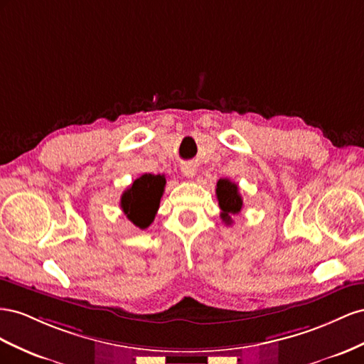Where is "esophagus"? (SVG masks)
Listing matches in <instances>:
<instances>
[{"mask_svg": "<svg viewBox=\"0 0 364 364\" xmlns=\"http://www.w3.org/2000/svg\"><path fill=\"white\" fill-rule=\"evenodd\" d=\"M181 172L184 176H188V178H193V176L196 175V168L191 163H186L181 166Z\"/></svg>", "mask_w": 364, "mask_h": 364, "instance_id": "34e87169", "label": "esophagus"}]
</instances>
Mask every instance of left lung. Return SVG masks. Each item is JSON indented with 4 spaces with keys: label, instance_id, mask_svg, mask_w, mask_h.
Segmentation results:
<instances>
[{
    "label": "left lung",
    "instance_id": "obj_1",
    "mask_svg": "<svg viewBox=\"0 0 364 364\" xmlns=\"http://www.w3.org/2000/svg\"><path fill=\"white\" fill-rule=\"evenodd\" d=\"M216 198L218 204L221 207V218L223 221L230 225L232 215L240 213L242 210V198L240 195V189H237V184L232 183L227 178H221L216 183Z\"/></svg>",
    "mask_w": 364,
    "mask_h": 364
}]
</instances>
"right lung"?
<instances>
[{"mask_svg": "<svg viewBox=\"0 0 364 364\" xmlns=\"http://www.w3.org/2000/svg\"><path fill=\"white\" fill-rule=\"evenodd\" d=\"M164 184V175L144 173L122 193L120 207L134 225L139 228L151 225L160 207Z\"/></svg>", "mask_w": 364, "mask_h": 364, "instance_id": "obj_1", "label": "right lung"}]
</instances>
